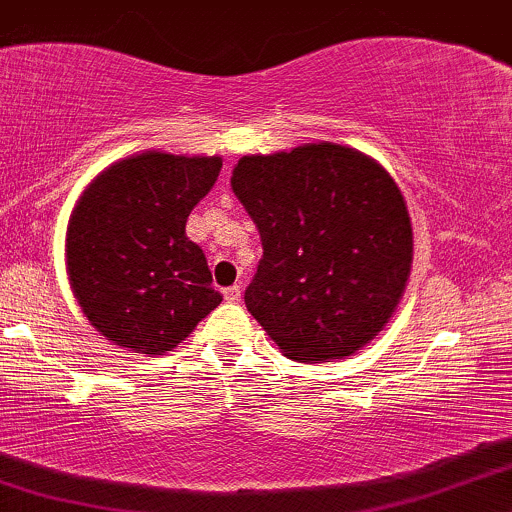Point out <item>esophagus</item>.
Returning <instances> with one entry per match:
<instances>
[{"instance_id": "esophagus-1", "label": "esophagus", "mask_w": 512, "mask_h": 512, "mask_svg": "<svg viewBox=\"0 0 512 512\" xmlns=\"http://www.w3.org/2000/svg\"><path fill=\"white\" fill-rule=\"evenodd\" d=\"M240 296H243V289H240V286H228V289L223 291V298H226L228 303H238Z\"/></svg>"}]
</instances>
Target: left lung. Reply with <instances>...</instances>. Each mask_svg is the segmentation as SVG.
Masks as SVG:
<instances>
[{"instance_id":"obj_1","label":"left lung","mask_w":512,"mask_h":512,"mask_svg":"<svg viewBox=\"0 0 512 512\" xmlns=\"http://www.w3.org/2000/svg\"><path fill=\"white\" fill-rule=\"evenodd\" d=\"M231 187L264 250L245 305L281 354L320 363L373 342L414 257L395 178L351 146L317 142L243 156Z\"/></svg>"}]
</instances>
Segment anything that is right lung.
Returning a JSON list of instances; mask_svg holds the SVG:
<instances>
[{
  "instance_id": "add662e5",
  "label": "right lung",
  "mask_w": 512,
  "mask_h": 512,
  "mask_svg": "<svg viewBox=\"0 0 512 512\" xmlns=\"http://www.w3.org/2000/svg\"><path fill=\"white\" fill-rule=\"evenodd\" d=\"M221 156L144 151L113 163L69 216L67 276L105 339L161 356L195 332L221 293L185 223L221 173Z\"/></svg>"
}]
</instances>
